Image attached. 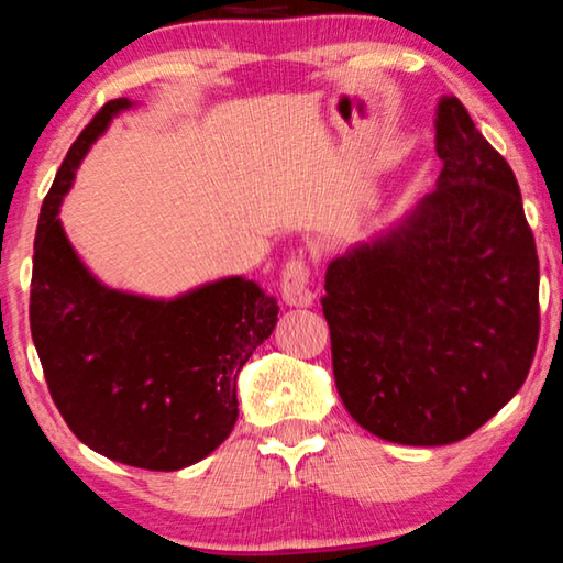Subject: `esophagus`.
I'll use <instances>...</instances> for the list:
<instances>
[{
    "mask_svg": "<svg viewBox=\"0 0 563 563\" xmlns=\"http://www.w3.org/2000/svg\"><path fill=\"white\" fill-rule=\"evenodd\" d=\"M282 297L289 307H310L314 291L310 287V266L302 258H291L282 274Z\"/></svg>",
    "mask_w": 563,
    "mask_h": 563,
    "instance_id": "1",
    "label": "esophagus"
}]
</instances>
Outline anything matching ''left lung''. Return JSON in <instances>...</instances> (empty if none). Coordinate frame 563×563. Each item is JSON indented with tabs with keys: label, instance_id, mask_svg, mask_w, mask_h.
<instances>
[{
	"label": "left lung",
	"instance_id": "8db88e82",
	"mask_svg": "<svg viewBox=\"0 0 563 563\" xmlns=\"http://www.w3.org/2000/svg\"><path fill=\"white\" fill-rule=\"evenodd\" d=\"M435 189L328 264L335 387L402 445L472 435L522 387L538 345V256L518 179L466 107L435 110Z\"/></svg>",
	"mask_w": 563,
	"mask_h": 563
}]
</instances>
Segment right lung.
Instances as JSON below:
<instances>
[{
    "label": "right lung",
    "instance_id": "1",
    "mask_svg": "<svg viewBox=\"0 0 563 563\" xmlns=\"http://www.w3.org/2000/svg\"><path fill=\"white\" fill-rule=\"evenodd\" d=\"M112 99L68 148L35 233L30 330L66 426L120 464L176 472L218 449L238 420V374L272 335L279 305L256 282L228 276L153 299L107 287L60 225L76 168L112 118Z\"/></svg>",
    "mask_w": 563,
    "mask_h": 563
}]
</instances>
